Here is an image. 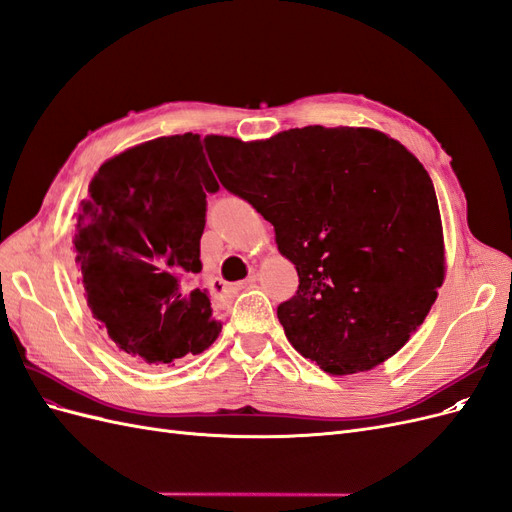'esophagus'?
Here are the masks:
<instances>
[{
    "label": "esophagus",
    "instance_id": "esophagus-1",
    "mask_svg": "<svg viewBox=\"0 0 512 512\" xmlns=\"http://www.w3.org/2000/svg\"><path fill=\"white\" fill-rule=\"evenodd\" d=\"M256 284V275H250V277H247V280H243V282H237L235 286H232L230 290L232 292H239V290H245V288H252Z\"/></svg>",
    "mask_w": 512,
    "mask_h": 512
}]
</instances>
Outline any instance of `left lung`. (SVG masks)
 <instances>
[{"instance_id":"obj_1","label":"left lung","mask_w":512,"mask_h":512,"mask_svg":"<svg viewBox=\"0 0 512 512\" xmlns=\"http://www.w3.org/2000/svg\"><path fill=\"white\" fill-rule=\"evenodd\" d=\"M205 141L224 188L273 224L277 250L297 267V294L277 305L292 348L331 376L404 348L446 273L436 190L414 153L348 126Z\"/></svg>"}]
</instances>
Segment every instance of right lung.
<instances>
[{"mask_svg": "<svg viewBox=\"0 0 512 512\" xmlns=\"http://www.w3.org/2000/svg\"><path fill=\"white\" fill-rule=\"evenodd\" d=\"M198 134L160 136L106 160L74 218L81 286L98 327L138 367L175 365L222 331L203 271L207 192H218Z\"/></svg>", "mask_w": 512, "mask_h": 512, "instance_id": "add662e5", "label": "right lung"}]
</instances>
